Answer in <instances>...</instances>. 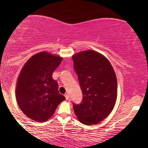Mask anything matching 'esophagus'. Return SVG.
Wrapping results in <instances>:
<instances>
[{
    "label": "esophagus",
    "mask_w": 148,
    "mask_h": 148,
    "mask_svg": "<svg viewBox=\"0 0 148 148\" xmlns=\"http://www.w3.org/2000/svg\"><path fill=\"white\" fill-rule=\"evenodd\" d=\"M64 96H65V98L66 100H69V94H65V95H64Z\"/></svg>",
    "instance_id": "1"
}]
</instances>
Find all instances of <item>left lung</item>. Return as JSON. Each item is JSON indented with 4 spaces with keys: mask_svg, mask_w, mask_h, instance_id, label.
Wrapping results in <instances>:
<instances>
[{
    "mask_svg": "<svg viewBox=\"0 0 148 148\" xmlns=\"http://www.w3.org/2000/svg\"><path fill=\"white\" fill-rule=\"evenodd\" d=\"M75 71L83 93L80 104H73L78 120L86 125L98 124L106 119L116 104L117 80L108 58L88 50L72 56Z\"/></svg>",
    "mask_w": 148,
    "mask_h": 148,
    "instance_id": "obj_1",
    "label": "left lung"
}]
</instances>
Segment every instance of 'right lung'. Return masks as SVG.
I'll list each match as a JSON object with an SVG mask.
<instances>
[{"instance_id":"1","label":"right lung","mask_w":148,"mask_h":148,"mask_svg":"<svg viewBox=\"0 0 148 148\" xmlns=\"http://www.w3.org/2000/svg\"><path fill=\"white\" fill-rule=\"evenodd\" d=\"M62 60L58 55L40 52L25 62L18 77L15 91L18 106L28 118L36 122L48 120L65 100L52 78Z\"/></svg>"}]
</instances>
